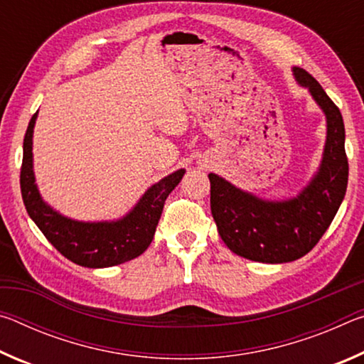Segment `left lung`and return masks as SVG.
Segmentation results:
<instances>
[{
  "label": "left lung",
  "instance_id": "left-lung-1",
  "mask_svg": "<svg viewBox=\"0 0 364 364\" xmlns=\"http://www.w3.org/2000/svg\"><path fill=\"white\" fill-rule=\"evenodd\" d=\"M294 75L328 119L323 164L301 193L284 202H268L244 193L210 173V208L223 242L239 257L263 263H286L306 255L323 237L341 207L348 183L345 127L338 107L306 70Z\"/></svg>",
  "mask_w": 364,
  "mask_h": 364
}]
</instances>
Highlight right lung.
Wrapping results in <instances>:
<instances>
[{
    "mask_svg": "<svg viewBox=\"0 0 364 364\" xmlns=\"http://www.w3.org/2000/svg\"><path fill=\"white\" fill-rule=\"evenodd\" d=\"M33 114L23 138L21 193L30 218L58 252L86 268H106L133 260L149 247L164 204L181 181L184 170L165 176L147 189L136 207L125 218L112 223H82L63 217L41 200L32 168Z\"/></svg>",
    "mask_w": 364,
    "mask_h": 364,
    "instance_id": "1",
    "label": "right lung"
}]
</instances>
